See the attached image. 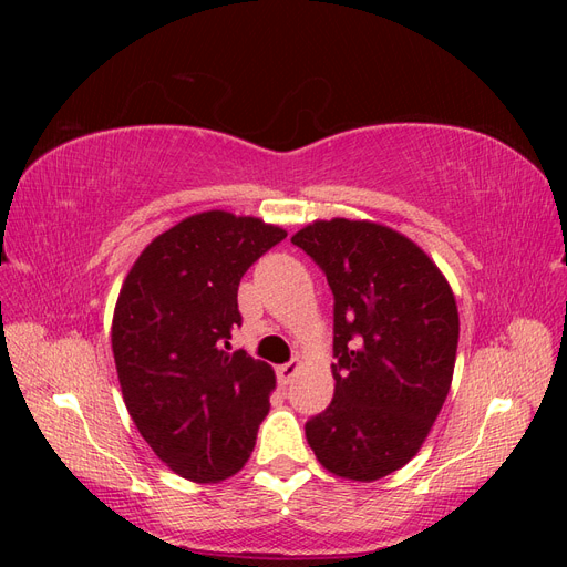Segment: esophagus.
I'll list each match as a JSON object with an SVG mask.
<instances>
[{
  "label": "esophagus",
  "mask_w": 567,
  "mask_h": 567,
  "mask_svg": "<svg viewBox=\"0 0 567 567\" xmlns=\"http://www.w3.org/2000/svg\"><path fill=\"white\" fill-rule=\"evenodd\" d=\"M298 371H300V362H298V359H290L288 364H281V367L277 369V373H279V381H281L284 385H288L290 381L296 379Z\"/></svg>",
  "instance_id": "1"
}]
</instances>
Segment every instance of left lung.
Wrapping results in <instances>:
<instances>
[{
    "label": "left lung",
    "instance_id": "obj_1",
    "mask_svg": "<svg viewBox=\"0 0 567 567\" xmlns=\"http://www.w3.org/2000/svg\"><path fill=\"white\" fill-rule=\"evenodd\" d=\"M333 290L336 392L305 423L321 466L373 483L416 456L447 400L458 346L450 281L411 238L369 219H317L293 238Z\"/></svg>",
    "mask_w": 567,
    "mask_h": 567
}]
</instances>
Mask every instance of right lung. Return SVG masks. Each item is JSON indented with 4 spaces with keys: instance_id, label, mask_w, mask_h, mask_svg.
Segmentation results:
<instances>
[{
    "instance_id": "1",
    "label": "right lung",
    "mask_w": 567,
    "mask_h": 567,
    "mask_svg": "<svg viewBox=\"0 0 567 567\" xmlns=\"http://www.w3.org/2000/svg\"><path fill=\"white\" fill-rule=\"evenodd\" d=\"M286 238L260 217L208 210L163 231L120 288L111 346L136 431L169 471L221 483L241 471L277 388L274 369L229 352L238 284Z\"/></svg>"
}]
</instances>
